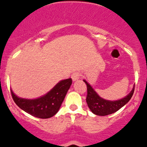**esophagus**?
I'll return each instance as SVG.
<instances>
[{
    "instance_id": "1",
    "label": "esophagus",
    "mask_w": 147,
    "mask_h": 147,
    "mask_svg": "<svg viewBox=\"0 0 147 147\" xmlns=\"http://www.w3.org/2000/svg\"><path fill=\"white\" fill-rule=\"evenodd\" d=\"M71 78H72V80L73 81H76L78 80V79H80V75L79 72H74V73H72V77H71Z\"/></svg>"
}]
</instances>
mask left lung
Masks as SVG:
<instances>
[{
	"label": "left lung",
	"instance_id": "1",
	"mask_svg": "<svg viewBox=\"0 0 147 147\" xmlns=\"http://www.w3.org/2000/svg\"><path fill=\"white\" fill-rule=\"evenodd\" d=\"M84 82L87 84V95L86 102L87 105L93 114L99 116H105L116 112L129 101L134 92V87L129 94L125 97L116 101H110L100 97L87 81L84 80Z\"/></svg>",
	"mask_w": 147,
	"mask_h": 147
}]
</instances>
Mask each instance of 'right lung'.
<instances>
[{"label":"right lung","instance_id":"1","mask_svg":"<svg viewBox=\"0 0 147 147\" xmlns=\"http://www.w3.org/2000/svg\"><path fill=\"white\" fill-rule=\"evenodd\" d=\"M71 84V78L60 81L45 95L34 100L20 98L12 90L10 92L15 103L20 109L35 117L47 119L58 112Z\"/></svg>","mask_w":147,"mask_h":147}]
</instances>
